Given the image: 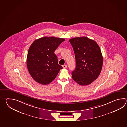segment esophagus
Segmentation results:
<instances>
[{"instance_id":"esophagus-1","label":"esophagus","mask_w":127,"mask_h":127,"mask_svg":"<svg viewBox=\"0 0 127 127\" xmlns=\"http://www.w3.org/2000/svg\"><path fill=\"white\" fill-rule=\"evenodd\" d=\"M63 68H66L67 67V65L66 64H64V65H63Z\"/></svg>"}]
</instances>
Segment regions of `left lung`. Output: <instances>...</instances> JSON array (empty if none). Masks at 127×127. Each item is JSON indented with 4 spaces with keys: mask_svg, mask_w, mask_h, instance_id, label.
<instances>
[{
    "mask_svg": "<svg viewBox=\"0 0 127 127\" xmlns=\"http://www.w3.org/2000/svg\"><path fill=\"white\" fill-rule=\"evenodd\" d=\"M69 41L76 60L72 78L81 85L91 84L99 75L103 66V56L99 47L95 41L86 37L73 38Z\"/></svg>",
    "mask_w": 127,
    "mask_h": 127,
    "instance_id": "1",
    "label": "left lung"
}]
</instances>
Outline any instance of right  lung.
<instances>
[{"label":"right lung","mask_w":127,"mask_h":127,"mask_svg":"<svg viewBox=\"0 0 127 127\" xmlns=\"http://www.w3.org/2000/svg\"><path fill=\"white\" fill-rule=\"evenodd\" d=\"M63 38L44 37L35 40L30 46L27 57L28 70L38 83L50 84L63 67L58 64L54 52L63 42Z\"/></svg>","instance_id":"add662e5"}]
</instances>
